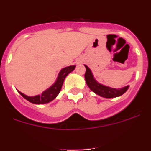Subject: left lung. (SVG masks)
I'll return each instance as SVG.
<instances>
[{
  "instance_id": "obj_1",
  "label": "left lung",
  "mask_w": 151,
  "mask_h": 151,
  "mask_svg": "<svg viewBox=\"0 0 151 151\" xmlns=\"http://www.w3.org/2000/svg\"><path fill=\"white\" fill-rule=\"evenodd\" d=\"M84 66H85V69H86V72L85 74L86 84L89 88L97 95L104 97V98H114V97L122 95L129 89V85L121 88H114L109 87L107 85L100 83L95 79L90 68L86 65H84Z\"/></svg>"
}]
</instances>
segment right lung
Wrapping results in <instances>:
<instances>
[{
	"instance_id": "1",
	"label": "right lung",
	"mask_w": 151,
	"mask_h": 151,
	"mask_svg": "<svg viewBox=\"0 0 151 151\" xmlns=\"http://www.w3.org/2000/svg\"><path fill=\"white\" fill-rule=\"evenodd\" d=\"M76 68V66H69L65 68H63L60 71L59 74L57 76V78L54 83L50 86L47 89L44 91L41 94H38L35 96H28L26 94H23L19 91L18 92L26 100H27L29 102L35 104H47L54 100L57 95L59 94L61 88H62V85L63 84L64 80L66 78L69 73L73 72Z\"/></svg>"
}]
</instances>
